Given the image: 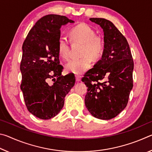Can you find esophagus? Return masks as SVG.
<instances>
[{
  "mask_svg": "<svg viewBox=\"0 0 152 152\" xmlns=\"http://www.w3.org/2000/svg\"><path fill=\"white\" fill-rule=\"evenodd\" d=\"M75 77H76V80L77 82H80V81L81 80V76H80L76 75Z\"/></svg>",
  "mask_w": 152,
  "mask_h": 152,
  "instance_id": "esophagus-1",
  "label": "esophagus"
}]
</instances>
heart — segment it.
<instances>
[{"mask_svg": "<svg viewBox=\"0 0 152 152\" xmlns=\"http://www.w3.org/2000/svg\"><path fill=\"white\" fill-rule=\"evenodd\" d=\"M70 36L74 42L83 43L80 58L69 60L65 66L66 72L74 74H82L91 66V58L98 60L104 51V43L101 37L96 36L94 31L88 25L82 23L70 30ZM58 51L60 57L68 59L70 53L69 42L64 36H60L58 41Z\"/></svg>", "mask_w": 152, "mask_h": 152, "instance_id": "1", "label": "heart"}]
</instances>
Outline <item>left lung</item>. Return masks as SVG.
<instances>
[{"instance_id":"8db88e82","label":"left lung","mask_w":152,"mask_h":152,"mask_svg":"<svg viewBox=\"0 0 152 152\" xmlns=\"http://www.w3.org/2000/svg\"><path fill=\"white\" fill-rule=\"evenodd\" d=\"M90 20L103 30L104 51L101 60L82 79L88 87L84 101L92 116L109 120L127 106L134 64L127 39L112 22L102 18Z\"/></svg>"}]
</instances>
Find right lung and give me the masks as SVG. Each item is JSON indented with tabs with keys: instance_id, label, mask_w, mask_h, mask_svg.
<instances>
[{
	"instance_id": "obj_1",
	"label": "right lung",
	"mask_w": 152,
	"mask_h": 152,
	"mask_svg": "<svg viewBox=\"0 0 152 152\" xmlns=\"http://www.w3.org/2000/svg\"><path fill=\"white\" fill-rule=\"evenodd\" d=\"M68 23L74 21L58 15H45L36 22L22 46L20 89L28 110L41 119L60 112L64 98L75 84L74 74L61 76L58 51L60 28Z\"/></svg>"
}]
</instances>
